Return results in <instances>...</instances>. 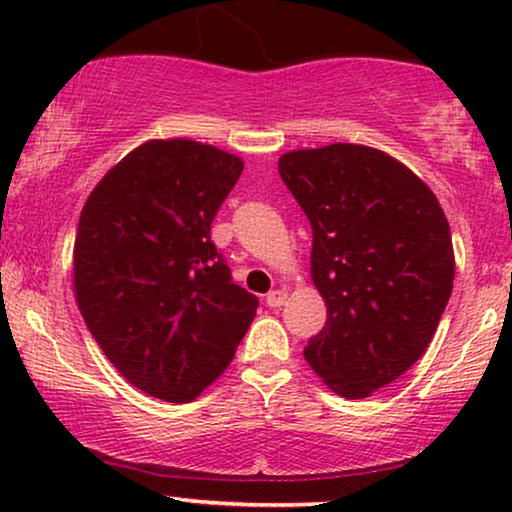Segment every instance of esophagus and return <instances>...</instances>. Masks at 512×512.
Segmentation results:
<instances>
[{"mask_svg": "<svg viewBox=\"0 0 512 512\" xmlns=\"http://www.w3.org/2000/svg\"><path fill=\"white\" fill-rule=\"evenodd\" d=\"M265 303H268V307H282L286 303V291L282 289L270 291L268 296H265Z\"/></svg>", "mask_w": 512, "mask_h": 512, "instance_id": "esophagus-1", "label": "esophagus"}]
</instances>
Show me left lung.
I'll list each match as a JSON object with an SVG mask.
<instances>
[{"mask_svg":"<svg viewBox=\"0 0 512 512\" xmlns=\"http://www.w3.org/2000/svg\"><path fill=\"white\" fill-rule=\"evenodd\" d=\"M312 226L326 326L305 359L342 398H366L426 352L454 279L450 223L431 188L387 153L331 144L279 158Z\"/></svg>","mask_w":512,"mask_h":512,"instance_id":"left-lung-1","label":"left lung"}]
</instances>
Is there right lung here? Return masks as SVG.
Wrapping results in <instances>:
<instances>
[{
    "instance_id": "1",
    "label": "right lung",
    "mask_w": 512,
    "mask_h": 512,
    "mask_svg": "<svg viewBox=\"0 0 512 512\" xmlns=\"http://www.w3.org/2000/svg\"><path fill=\"white\" fill-rule=\"evenodd\" d=\"M242 167L209 144L153 139L83 205L76 303L118 373L160 401H193L256 317L258 298L233 282L209 235Z\"/></svg>"
}]
</instances>
